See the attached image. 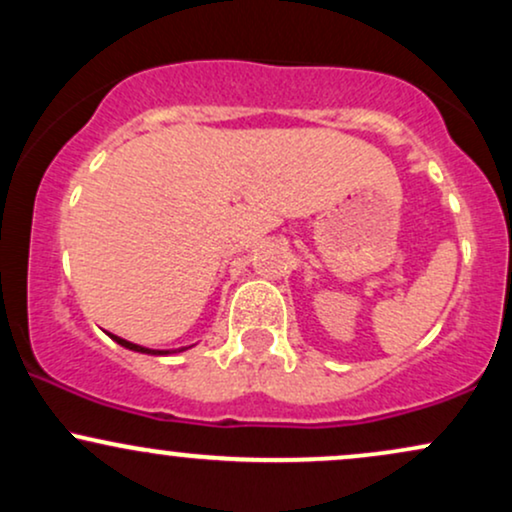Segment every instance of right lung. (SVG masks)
I'll return each mask as SVG.
<instances>
[{"label":"right lung","mask_w":512,"mask_h":512,"mask_svg":"<svg viewBox=\"0 0 512 512\" xmlns=\"http://www.w3.org/2000/svg\"><path fill=\"white\" fill-rule=\"evenodd\" d=\"M108 337L113 339V342L120 344V346H125V349H129V351H139V354H151V356H168V354H178V351L190 349V346H182V349H166V351H161V349H146V346H139V344L127 342V339L117 337V334H110V332H108Z\"/></svg>","instance_id":"1"}]
</instances>
